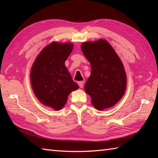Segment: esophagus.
Instances as JSON below:
<instances>
[{
	"mask_svg": "<svg viewBox=\"0 0 158 158\" xmlns=\"http://www.w3.org/2000/svg\"><path fill=\"white\" fill-rule=\"evenodd\" d=\"M78 84H79L80 88H82L83 87V84H84V81H79L78 82Z\"/></svg>",
	"mask_w": 158,
	"mask_h": 158,
	"instance_id": "esophagus-1",
	"label": "esophagus"
}]
</instances>
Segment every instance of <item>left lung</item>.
<instances>
[{"label":"left lung","mask_w":158,"mask_h":158,"mask_svg":"<svg viewBox=\"0 0 158 158\" xmlns=\"http://www.w3.org/2000/svg\"><path fill=\"white\" fill-rule=\"evenodd\" d=\"M81 51L91 64V75L85 91L99 110L110 108L122 98L127 85L126 73L115 50L105 39L84 42Z\"/></svg>","instance_id":"obj_1"}]
</instances>
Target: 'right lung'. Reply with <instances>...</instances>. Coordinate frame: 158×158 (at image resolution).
Wrapping results in <instances>:
<instances>
[{
    "mask_svg": "<svg viewBox=\"0 0 158 158\" xmlns=\"http://www.w3.org/2000/svg\"><path fill=\"white\" fill-rule=\"evenodd\" d=\"M73 49L71 43L52 42L36 57L31 70V85L43 105L59 110L71 92L79 88L65 66Z\"/></svg>",
    "mask_w": 158,
    "mask_h": 158,
    "instance_id": "add662e5",
    "label": "right lung"
}]
</instances>
